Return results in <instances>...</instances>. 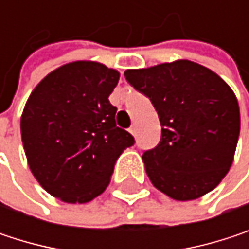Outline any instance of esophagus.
I'll use <instances>...</instances> for the list:
<instances>
[{"label": "esophagus", "mask_w": 249, "mask_h": 249, "mask_svg": "<svg viewBox=\"0 0 249 249\" xmlns=\"http://www.w3.org/2000/svg\"><path fill=\"white\" fill-rule=\"evenodd\" d=\"M129 132H131V134H132V135H135V134H137V128H135V126H134V125H132V126H131V128H129Z\"/></svg>", "instance_id": "esophagus-1"}]
</instances>
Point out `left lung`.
Instances as JSON below:
<instances>
[{
	"label": "left lung",
	"mask_w": 249,
	"mask_h": 249,
	"mask_svg": "<svg viewBox=\"0 0 249 249\" xmlns=\"http://www.w3.org/2000/svg\"><path fill=\"white\" fill-rule=\"evenodd\" d=\"M124 75L150 98L160 118L161 141L142 154L153 186L178 202L213 190L232 166L241 128L231 86L186 59L128 69Z\"/></svg>",
	"instance_id": "left-lung-1"
}]
</instances>
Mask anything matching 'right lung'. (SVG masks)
Listing matches in <instances>:
<instances>
[{"instance_id":"1","label":"right lung","mask_w":249,"mask_h":249,"mask_svg":"<svg viewBox=\"0 0 249 249\" xmlns=\"http://www.w3.org/2000/svg\"><path fill=\"white\" fill-rule=\"evenodd\" d=\"M120 72L93 60L66 63L44 76L25 102L20 129L28 167L65 203H88L111 181L117 159L134 144L115 124L108 96Z\"/></svg>"}]
</instances>
